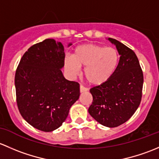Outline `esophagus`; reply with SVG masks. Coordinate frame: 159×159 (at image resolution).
<instances>
[{"label":"esophagus","mask_w":159,"mask_h":159,"mask_svg":"<svg viewBox=\"0 0 159 159\" xmlns=\"http://www.w3.org/2000/svg\"><path fill=\"white\" fill-rule=\"evenodd\" d=\"M86 90H87V89H86L85 87H83V86H80V93H84V92H86Z\"/></svg>","instance_id":"obj_1"}]
</instances>
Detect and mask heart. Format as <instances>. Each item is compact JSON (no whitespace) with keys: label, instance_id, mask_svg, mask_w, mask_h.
I'll use <instances>...</instances> for the list:
<instances>
[{"label":"heart","instance_id":"b5f03b06","mask_svg":"<svg viewBox=\"0 0 159 159\" xmlns=\"http://www.w3.org/2000/svg\"><path fill=\"white\" fill-rule=\"evenodd\" d=\"M119 60V53L113 47L85 43L75 48L73 57H65L64 66L71 76H76L80 67L84 66L83 74L86 81L93 86H99L112 77Z\"/></svg>","mask_w":159,"mask_h":159}]
</instances>
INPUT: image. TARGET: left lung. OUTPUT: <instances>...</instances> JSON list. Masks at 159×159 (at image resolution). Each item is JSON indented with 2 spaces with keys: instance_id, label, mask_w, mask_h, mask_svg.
<instances>
[{
  "instance_id": "8db88e82",
  "label": "left lung",
  "mask_w": 159,
  "mask_h": 159,
  "mask_svg": "<svg viewBox=\"0 0 159 159\" xmlns=\"http://www.w3.org/2000/svg\"><path fill=\"white\" fill-rule=\"evenodd\" d=\"M120 58L115 73L107 82L90 89L93 102L88 112L99 123L117 127L135 113L142 99L143 73L135 53L112 38Z\"/></svg>"
}]
</instances>
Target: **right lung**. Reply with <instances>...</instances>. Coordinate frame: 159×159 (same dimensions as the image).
<instances>
[{"instance_id": "right-lung-1", "label": "right lung", "mask_w": 159, "mask_h": 159, "mask_svg": "<svg viewBox=\"0 0 159 159\" xmlns=\"http://www.w3.org/2000/svg\"><path fill=\"white\" fill-rule=\"evenodd\" d=\"M64 58L63 44L46 39L28 49L16 71L20 112L30 125L43 132L61 126L79 99V83L67 80L62 73Z\"/></svg>"}]
</instances>
